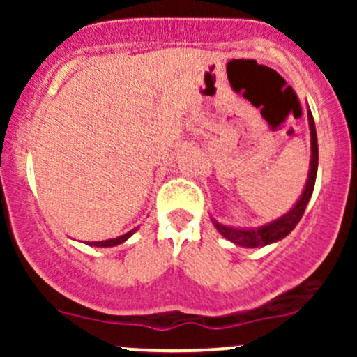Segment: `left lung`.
<instances>
[{"label": "left lung", "instance_id": "1", "mask_svg": "<svg viewBox=\"0 0 357 357\" xmlns=\"http://www.w3.org/2000/svg\"><path fill=\"white\" fill-rule=\"evenodd\" d=\"M307 121H309V131H311V160H309V172L307 179H305L304 190H302L301 197L294 204V207L283 215H280L275 221H269L266 225L257 226V228H240V226H228L219 222L218 219H212V225L215 226L219 233L229 240L231 243L245 248L264 247L269 243H276L280 240L290 235L291 229L297 226L301 221L302 214H304L305 207H307L309 200H311L312 190H314L316 183V172H318V136H316V126L314 119H312L311 110H307Z\"/></svg>", "mask_w": 357, "mask_h": 357}]
</instances>
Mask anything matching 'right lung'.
Instances as JSON below:
<instances>
[{
	"instance_id": "right-lung-1",
	"label": "right lung",
	"mask_w": 357,
	"mask_h": 357,
	"mask_svg": "<svg viewBox=\"0 0 357 357\" xmlns=\"http://www.w3.org/2000/svg\"><path fill=\"white\" fill-rule=\"evenodd\" d=\"M139 226H136V228H132L131 231L124 233V235L117 236V238H110V240H102V242H88V245L91 247H115V245H121V243H124L126 240L131 238L132 235H135L136 231H138Z\"/></svg>"
}]
</instances>
